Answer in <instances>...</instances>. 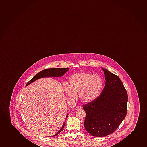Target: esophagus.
Segmentation results:
<instances>
[{"label":"esophagus","instance_id":"34e87169","mask_svg":"<svg viewBox=\"0 0 147 147\" xmlns=\"http://www.w3.org/2000/svg\"><path fill=\"white\" fill-rule=\"evenodd\" d=\"M81 109H82V107H80V106H78V107H76V110Z\"/></svg>","mask_w":147,"mask_h":147}]
</instances>
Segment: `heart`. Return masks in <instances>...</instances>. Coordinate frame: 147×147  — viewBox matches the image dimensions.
<instances>
[{"label":"heart","instance_id":"b5f03b06","mask_svg":"<svg viewBox=\"0 0 147 147\" xmlns=\"http://www.w3.org/2000/svg\"><path fill=\"white\" fill-rule=\"evenodd\" d=\"M103 81L100 76L80 72L71 76L69 85H65L64 90L69 98L76 99V93H79L81 101L90 103L100 96Z\"/></svg>","mask_w":147,"mask_h":147}]
</instances>
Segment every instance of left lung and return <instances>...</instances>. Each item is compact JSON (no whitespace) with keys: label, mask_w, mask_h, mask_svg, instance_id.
<instances>
[{"label":"left lung","mask_w":147,"mask_h":147,"mask_svg":"<svg viewBox=\"0 0 147 147\" xmlns=\"http://www.w3.org/2000/svg\"><path fill=\"white\" fill-rule=\"evenodd\" d=\"M106 80L100 96L85 104L84 127L93 136L103 137L116 130L126 116L128 96L118 76L103 69Z\"/></svg>","instance_id":"8db88e82"}]
</instances>
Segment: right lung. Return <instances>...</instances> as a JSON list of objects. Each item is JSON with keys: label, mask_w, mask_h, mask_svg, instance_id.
I'll list each match as a JSON object with an SVG mask.
<instances>
[{"label": "right lung", "mask_w": 147, "mask_h": 147, "mask_svg": "<svg viewBox=\"0 0 147 147\" xmlns=\"http://www.w3.org/2000/svg\"><path fill=\"white\" fill-rule=\"evenodd\" d=\"M69 69V68H68V67H66V68H50V69H44L42 71H40V72H39L37 74H36L35 76L32 78L31 80H30L27 83L26 86H27L28 85L34 82L36 80L40 78H45V77H59V76H63ZM68 115L69 114H67L66 116V119L67 118ZM65 121H65L63 125L62 128L59 130V131H58L57 134H56L53 136H52V137L55 136L62 131L63 128L64 127L65 123H66Z\"/></svg>", "instance_id": "add662e5"}]
</instances>
